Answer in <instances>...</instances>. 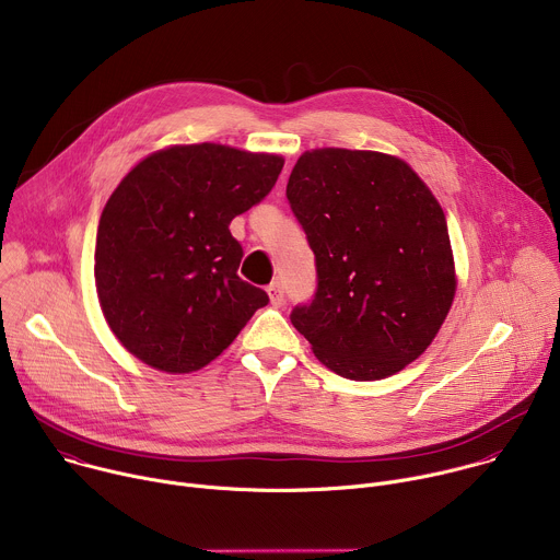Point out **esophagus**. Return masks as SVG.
Returning <instances> with one entry per match:
<instances>
[{
  "instance_id": "1",
  "label": "esophagus",
  "mask_w": 560,
  "mask_h": 560,
  "mask_svg": "<svg viewBox=\"0 0 560 560\" xmlns=\"http://www.w3.org/2000/svg\"><path fill=\"white\" fill-rule=\"evenodd\" d=\"M268 296H270V303H272L275 307L283 305V301H285V290H283V283H281V281H272V283L268 285Z\"/></svg>"
}]
</instances>
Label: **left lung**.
<instances>
[{
    "label": "left lung",
    "instance_id": "1",
    "mask_svg": "<svg viewBox=\"0 0 560 560\" xmlns=\"http://www.w3.org/2000/svg\"><path fill=\"white\" fill-rule=\"evenodd\" d=\"M314 253L316 290L290 322L316 359L352 381L404 370L436 337L456 279L445 214L401 159L303 152L285 188Z\"/></svg>",
    "mask_w": 560,
    "mask_h": 560
}]
</instances>
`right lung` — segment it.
<instances>
[{
  "instance_id": "obj_1",
  "label": "right lung",
  "mask_w": 560,
  "mask_h": 560,
  "mask_svg": "<svg viewBox=\"0 0 560 560\" xmlns=\"http://www.w3.org/2000/svg\"><path fill=\"white\" fill-rule=\"evenodd\" d=\"M281 168L277 154L195 143L159 150L124 177L100 219L95 281L128 352L164 372L199 370L268 305L236 275L244 248L230 221L268 197Z\"/></svg>"
}]
</instances>
